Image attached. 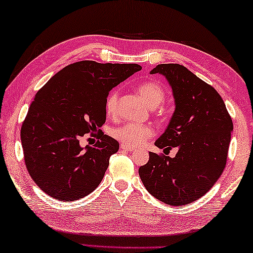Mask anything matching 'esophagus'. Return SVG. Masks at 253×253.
<instances>
[{"label":"esophagus","instance_id":"obj_1","mask_svg":"<svg viewBox=\"0 0 253 253\" xmlns=\"http://www.w3.org/2000/svg\"><path fill=\"white\" fill-rule=\"evenodd\" d=\"M124 151H133L134 148L133 147H130V146H126V144H121V147H120Z\"/></svg>","mask_w":253,"mask_h":253}]
</instances>
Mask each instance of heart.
Masks as SVG:
<instances>
[{"instance_id":"heart-1","label":"heart","mask_w":253,"mask_h":253,"mask_svg":"<svg viewBox=\"0 0 253 253\" xmlns=\"http://www.w3.org/2000/svg\"><path fill=\"white\" fill-rule=\"evenodd\" d=\"M138 93L140 94L144 102L151 107L156 109L158 107L165 99V90L163 86L155 81H147L138 85ZM120 92L118 89L111 90L110 94L107 95L105 99V111L106 114L110 117H114L118 112ZM112 134L120 142L126 146L131 147H139L143 142H146L148 139L154 136L155 130L152 126H147V124H139L129 122L123 124L121 126L115 127L112 131Z\"/></svg>"}]
</instances>
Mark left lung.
I'll return each instance as SVG.
<instances>
[{"label": "left lung", "instance_id": "left-lung-1", "mask_svg": "<svg viewBox=\"0 0 253 253\" xmlns=\"http://www.w3.org/2000/svg\"><path fill=\"white\" fill-rule=\"evenodd\" d=\"M170 84L176 109L155 144L178 148L175 158L149 152L139 168L144 187L172 206L195 202L213 187L224 170L233 122L221 95L179 64H161L150 72Z\"/></svg>", "mask_w": 253, "mask_h": 253}]
</instances>
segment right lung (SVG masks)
<instances>
[{"label": "right lung", "instance_id": "add662e5", "mask_svg": "<svg viewBox=\"0 0 253 253\" xmlns=\"http://www.w3.org/2000/svg\"><path fill=\"white\" fill-rule=\"evenodd\" d=\"M141 70L136 64L83 60L66 66L36 94L21 126L24 163L42 192L59 201H77L101 183L117 140L101 131L110 90ZM97 131L85 151L79 140Z\"/></svg>", "mask_w": 253, "mask_h": 253}]
</instances>
